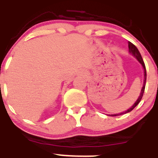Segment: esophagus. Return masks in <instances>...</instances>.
Returning <instances> with one entry per match:
<instances>
[{
  "instance_id": "obj_1",
  "label": "esophagus",
  "mask_w": 158,
  "mask_h": 158,
  "mask_svg": "<svg viewBox=\"0 0 158 158\" xmlns=\"http://www.w3.org/2000/svg\"><path fill=\"white\" fill-rule=\"evenodd\" d=\"M81 75H82V76H84V77H85V76H87V73H86V72L84 71V70H83V71H81Z\"/></svg>"
}]
</instances>
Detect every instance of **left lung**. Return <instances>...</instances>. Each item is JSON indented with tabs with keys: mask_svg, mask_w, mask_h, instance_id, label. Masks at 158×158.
Returning <instances> with one entry per match:
<instances>
[{
	"mask_svg": "<svg viewBox=\"0 0 158 158\" xmlns=\"http://www.w3.org/2000/svg\"><path fill=\"white\" fill-rule=\"evenodd\" d=\"M128 49H129V50H128V51L130 52V53H131L132 55H134L136 58H137V59L139 61V63H140V64L143 65V69H144V82H143V86L142 90H141L140 94H139V97H138V99H137V101H136L135 104H134L133 106H132L131 108H129V109L126 110V111H125V112H123V113L117 114H112L111 116L122 115V114H126V113H128V112L131 111V110H133L134 108H135V107L139 104V102H140L141 99H142L143 94H144L145 87H146V66H145V63H144V61H143V58H142V56H141L140 53H139L138 49L137 48V47H136L135 44H133L131 42H130V41H128Z\"/></svg>",
	"mask_w": 158,
	"mask_h": 158,
	"instance_id": "8db88e82",
	"label": "left lung"
}]
</instances>
